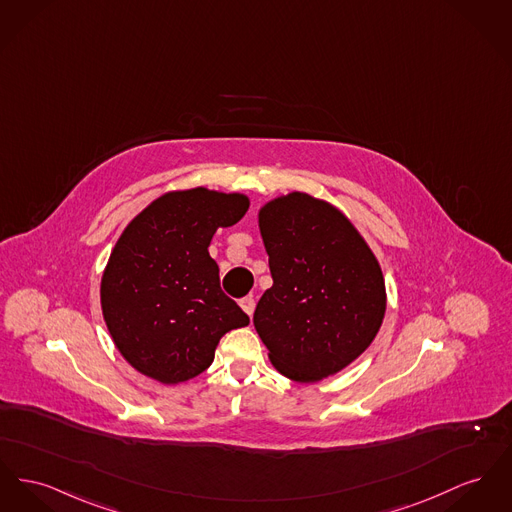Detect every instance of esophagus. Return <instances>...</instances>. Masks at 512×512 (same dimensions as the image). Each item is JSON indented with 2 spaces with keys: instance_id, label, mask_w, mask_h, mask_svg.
I'll return each instance as SVG.
<instances>
[{
  "instance_id": "obj_1",
  "label": "esophagus",
  "mask_w": 512,
  "mask_h": 512,
  "mask_svg": "<svg viewBox=\"0 0 512 512\" xmlns=\"http://www.w3.org/2000/svg\"><path fill=\"white\" fill-rule=\"evenodd\" d=\"M241 309L251 317L253 315V311H255V300L251 298V296H247V298H243L240 300Z\"/></svg>"
}]
</instances>
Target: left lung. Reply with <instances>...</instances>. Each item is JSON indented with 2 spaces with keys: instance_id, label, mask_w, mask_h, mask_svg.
I'll list each match as a JSON object with an SVG mask.
<instances>
[{
  "instance_id": "8db88e82",
  "label": "left lung",
  "mask_w": 512,
  "mask_h": 512,
  "mask_svg": "<svg viewBox=\"0 0 512 512\" xmlns=\"http://www.w3.org/2000/svg\"><path fill=\"white\" fill-rule=\"evenodd\" d=\"M259 228L272 286L253 325L272 365L300 383L338 373L365 352L385 317L375 255L342 212L300 191L267 203Z\"/></svg>"
}]
</instances>
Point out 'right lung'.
Returning a JSON list of instances; mask_svg holds the SVG:
<instances>
[{
	"mask_svg": "<svg viewBox=\"0 0 512 512\" xmlns=\"http://www.w3.org/2000/svg\"><path fill=\"white\" fill-rule=\"evenodd\" d=\"M247 209L245 195L195 187L158 197L123 230L100 301L121 356L143 375L164 385L193 379L226 332L249 325L209 255L214 232Z\"/></svg>",
	"mask_w": 512,
	"mask_h": 512,
	"instance_id": "right-lung-1",
	"label": "right lung"
}]
</instances>
